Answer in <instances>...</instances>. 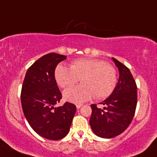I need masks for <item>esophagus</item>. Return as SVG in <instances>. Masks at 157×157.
Listing matches in <instances>:
<instances>
[{
    "label": "esophagus",
    "mask_w": 157,
    "mask_h": 157,
    "mask_svg": "<svg viewBox=\"0 0 157 157\" xmlns=\"http://www.w3.org/2000/svg\"><path fill=\"white\" fill-rule=\"evenodd\" d=\"M83 105H81V104H79V105H76V107H77V109H79L81 108V106Z\"/></svg>",
    "instance_id": "34e87169"
}]
</instances>
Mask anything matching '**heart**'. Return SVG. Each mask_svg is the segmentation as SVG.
Instances as JSON below:
<instances>
[{"mask_svg": "<svg viewBox=\"0 0 157 157\" xmlns=\"http://www.w3.org/2000/svg\"><path fill=\"white\" fill-rule=\"evenodd\" d=\"M55 77L61 87L73 85L80 79L81 84L69 87L63 92L65 100L76 104L86 101L94 95L97 99L107 98L117 83L114 67L95 59H77L72 62L71 67L58 65Z\"/></svg>", "mask_w": 157, "mask_h": 157, "instance_id": "1", "label": "heart"}]
</instances>
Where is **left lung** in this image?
Instances as JSON below:
<instances>
[{
	"label": "left lung",
	"mask_w": 157,
	"mask_h": 157,
	"mask_svg": "<svg viewBox=\"0 0 157 157\" xmlns=\"http://www.w3.org/2000/svg\"><path fill=\"white\" fill-rule=\"evenodd\" d=\"M119 71V80L112 93L101 105H91L90 124L97 136L111 138L123 133L129 126L137 105V86L129 69L112 58Z\"/></svg>",
	"instance_id": "1"
}]
</instances>
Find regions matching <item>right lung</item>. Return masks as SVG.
<instances>
[{
  "mask_svg": "<svg viewBox=\"0 0 157 157\" xmlns=\"http://www.w3.org/2000/svg\"><path fill=\"white\" fill-rule=\"evenodd\" d=\"M66 59L55 52L40 58L28 69L22 84L21 102L25 117L36 133L49 140L62 139L67 135L76 113V106L69 102L56 106L62 93L55 69Z\"/></svg>",
  "mask_w": 157,
  "mask_h": 157,
  "instance_id": "right-lung-1",
  "label": "right lung"
}]
</instances>
